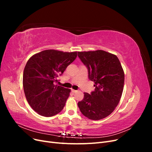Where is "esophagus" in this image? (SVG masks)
Returning a JSON list of instances; mask_svg holds the SVG:
<instances>
[{
	"label": "esophagus",
	"instance_id": "obj_1",
	"mask_svg": "<svg viewBox=\"0 0 152 152\" xmlns=\"http://www.w3.org/2000/svg\"><path fill=\"white\" fill-rule=\"evenodd\" d=\"M72 91L73 92V93H76L77 91V90H74V89H72Z\"/></svg>",
	"mask_w": 152,
	"mask_h": 152
}]
</instances>
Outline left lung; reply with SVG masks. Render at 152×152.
I'll use <instances>...</instances> for the list:
<instances>
[{"mask_svg": "<svg viewBox=\"0 0 152 152\" xmlns=\"http://www.w3.org/2000/svg\"><path fill=\"white\" fill-rule=\"evenodd\" d=\"M87 67L89 79L95 89L78 103L81 113L91 120L98 121L111 114L120 102L124 89V72L117 56L102 50L78 52Z\"/></svg>", "mask_w": 152, "mask_h": 152, "instance_id": "1", "label": "left lung"}]
</instances>
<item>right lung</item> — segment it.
Returning a JSON list of instances; mask_svg holds the SVG:
<instances>
[{
    "mask_svg": "<svg viewBox=\"0 0 152 152\" xmlns=\"http://www.w3.org/2000/svg\"><path fill=\"white\" fill-rule=\"evenodd\" d=\"M77 56V52L48 49L27 61L23 76L25 94L30 107L40 115L54 116L65 107L70 89L55 83Z\"/></svg>",
    "mask_w": 152,
    "mask_h": 152,
    "instance_id": "add662e5",
    "label": "right lung"
}]
</instances>
